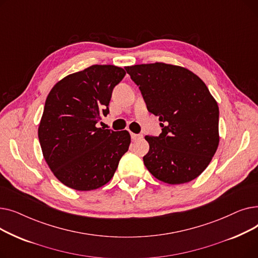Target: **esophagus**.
Masks as SVG:
<instances>
[{
	"mask_svg": "<svg viewBox=\"0 0 258 258\" xmlns=\"http://www.w3.org/2000/svg\"><path fill=\"white\" fill-rule=\"evenodd\" d=\"M131 137L133 140H139V139L143 138L142 134H134V133H131Z\"/></svg>",
	"mask_w": 258,
	"mask_h": 258,
	"instance_id": "34e87169",
	"label": "esophagus"
}]
</instances>
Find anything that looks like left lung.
Listing matches in <instances>:
<instances>
[{"mask_svg":"<svg viewBox=\"0 0 258 258\" xmlns=\"http://www.w3.org/2000/svg\"><path fill=\"white\" fill-rule=\"evenodd\" d=\"M139 87L148 112L159 117L162 133L145 136L143 162L167 184L190 182L209 165L218 150L219 105L199 76L183 67L155 62L125 67Z\"/></svg>","mask_w":258,"mask_h":258,"instance_id":"left-lung-1","label":"left lung"}]
</instances>
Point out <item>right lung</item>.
Wrapping results in <instances>:
<instances>
[{"label":"right lung","mask_w":258,"mask_h":258,"mask_svg":"<svg viewBox=\"0 0 258 258\" xmlns=\"http://www.w3.org/2000/svg\"><path fill=\"white\" fill-rule=\"evenodd\" d=\"M124 76L122 68L94 64L66 76L50 91L38 140L48 166L63 185L88 191L113 178L131 136L96 124L110 113L113 89Z\"/></svg>","instance_id":"right-lung-1"}]
</instances>
